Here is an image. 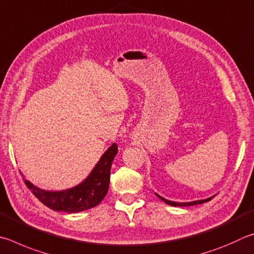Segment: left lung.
Returning a JSON list of instances; mask_svg holds the SVG:
<instances>
[{"mask_svg": "<svg viewBox=\"0 0 254 254\" xmlns=\"http://www.w3.org/2000/svg\"><path fill=\"white\" fill-rule=\"evenodd\" d=\"M156 194V193H155ZM157 195V197H159L162 199V201H164L165 203H167L168 205H172V206H190V205H197V204H202V203H205V202H208L210 201V199L212 198V197H210V198H206V199H201V201H194V202H186V203H177V202H172V201H168V199H166V198H164V197H162V196H159L158 194H156Z\"/></svg>", "mask_w": 254, "mask_h": 254, "instance_id": "1", "label": "left lung"}]
</instances>
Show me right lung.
<instances>
[{
  "instance_id": "1",
  "label": "right lung",
  "mask_w": 254,
  "mask_h": 254,
  "mask_svg": "<svg viewBox=\"0 0 254 254\" xmlns=\"http://www.w3.org/2000/svg\"><path fill=\"white\" fill-rule=\"evenodd\" d=\"M117 153V145L113 144L102 155L87 179L72 189L51 192L39 189L26 180L24 183L40 202L53 211L66 213L86 211L98 205L108 192L111 164Z\"/></svg>"
}]
</instances>
